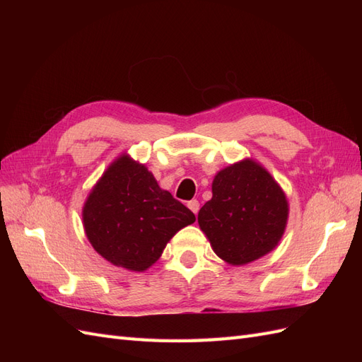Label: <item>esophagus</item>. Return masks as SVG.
Instances as JSON below:
<instances>
[{
	"mask_svg": "<svg viewBox=\"0 0 362 362\" xmlns=\"http://www.w3.org/2000/svg\"><path fill=\"white\" fill-rule=\"evenodd\" d=\"M187 206L190 208V210H192L194 214H198V211H199V202H198V201H196V199L189 201V202H187Z\"/></svg>",
	"mask_w": 362,
	"mask_h": 362,
	"instance_id": "obj_1",
	"label": "esophagus"
}]
</instances>
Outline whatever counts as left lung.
Instances as JSON below:
<instances>
[{
    "label": "left lung",
    "instance_id": "8db88e82",
    "mask_svg": "<svg viewBox=\"0 0 362 362\" xmlns=\"http://www.w3.org/2000/svg\"><path fill=\"white\" fill-rule=\"evenodd\" d=\"M198 223L218 258L243 266L275 249L288 218L286 193L257 161L231 164L213 180Z\"/></svg>",
    "mask_w": 362,
    "mask_h": 362
}]
</instances>
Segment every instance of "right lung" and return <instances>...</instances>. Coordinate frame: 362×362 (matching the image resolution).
I'll use <instances>...</instances> for the list:
<instances>
[{
    "mask_svg": "<svg viewBox=\"0 0 362 362\" xmlns=\"http://www.w3.org/2000/svg\"><path fill=\"white\" fill-rule=\"evenodd\" d=\"M196 221L187 206L160 189L145 164L116 158L83 206V225L93 249L117 267L149 269L169 240Z\"/></svg>",
    "mask_w": 362,
    "mask_h": 362,
    "instance_id": "add662e5",
    "label": "right lung"
}]
</instances>
